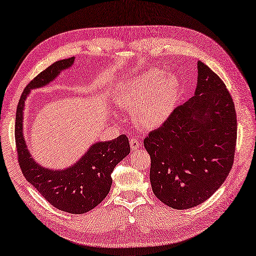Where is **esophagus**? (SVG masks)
I'll return each mask as SVG.
<instances>
[{"instance_id":"1","label":"esophagus","mask_w":256,"mask_h":256,"mask_svg":"<svg viewBox=\"0 0 256 256\" xmlns=\"http://www.w3.org/2000/svg\"><path fill=\"white\" fill-rule=\"evenodd\" d=\"M130 141V148H132V150H138L139 146H140V140L134 138V136H132V138L129 139Z\"/></svg>"}]
</instances>
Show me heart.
Returning a JSON list of instances; mask_svg holds the SVG:
<instances>
[{
	"mask_svg": "<svg viewBox=\"0 0 256 256\" xmlns=\"http://www.w3.org/2000/svg\"><path fill=\"white\" fill-rule=\"evenodd\" d=\"M179 96V81L160 70H148L122 84L116 101L124 108H136V122L142 128L154 129L172 113Z\"/></svg>",
	"mask_w": 256,
	"mask_h": 256,
	"instance_id": "b5f03b06",
	"label": "heart"
}]
</instances>
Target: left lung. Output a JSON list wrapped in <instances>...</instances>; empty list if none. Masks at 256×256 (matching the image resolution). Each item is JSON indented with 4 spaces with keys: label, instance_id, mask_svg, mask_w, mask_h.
<instances>
[{
    "label": "left lung",
    "instance_id": "obj_1",
    "mask_svg": "<svg viewBox=\"0 0 256 256\" xmlns=\"http://www.w3.org/2000/svg\"><path fill=\"white\" fill-rule=\"evenodd\" d=\"M236 143L232 98L224 81L198 60L194 96L143 141L151 158L150 182L155 196L176 210L206 201L232 170Z\"/></svg>",
    "mask_w": 256,
    "mask_h": 256
}]
</instances>
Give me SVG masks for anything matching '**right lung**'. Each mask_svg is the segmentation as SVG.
<instances>
[{"label":"right lung","instance_id":"right-lung-1","mask_svg":"<svg viewBox=\"0 0 256 256\" xmlns=\"http://www.w3.org/2000/svg\"><path fill=\"white\" fill-rule=\"evenodd\" d=\"M74 60L55 62L24 88L17 105L15 142L18 163L27 182L54 208L70 214H84L98 206L108 194L113 182L112 172L130 152L128 136L120 134L112 141L94 143L70 168L51 170L41 167L30 156L22 134L24 105L30 90L51 82L60 70L72 66Z\"/></svg>","mask_w":256,"mask_h":256}]
</instances>
